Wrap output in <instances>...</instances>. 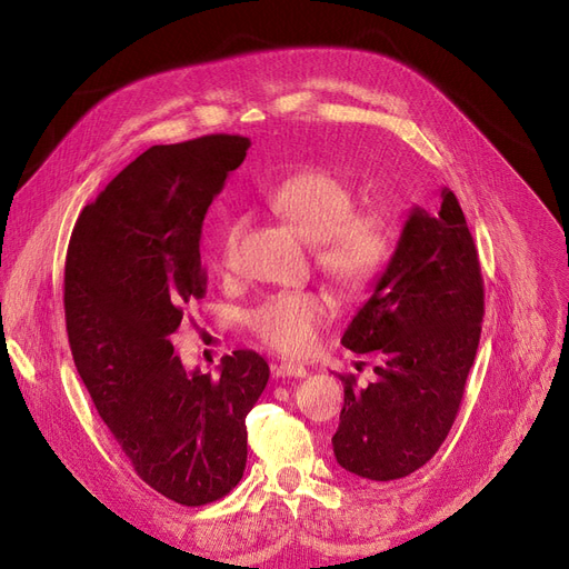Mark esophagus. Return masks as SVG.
I'll return each instance as SVG.
<instances>
[{"mask_svg":"<svg viewBox=\"0 0 569 569\" xmlns=\"http://www.w3.org/2000/svg\"><path fill=\"white\" fill-rule=\"evenodd\" d=\"M271 370L273 377H307V368L298 363H277Z\"/></svg>","mask_w":569,"mask_h":569,"instance_id":"34e87169","label":"esophagus"}]
</instances>
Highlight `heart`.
<instances>
[{"mask_svg":"<svg viewBox=\"0 0 569 569\" xmlns=\"http://www.w3.org/2000/svg\"><path fill=\"white\" fill-rule=\"evenodd\" d=\"M264 203L311 243L317 267L349 292L377 286L396 252L393 218L380 206L356 208L353 184L326 166H305L273 182ZM241 222H229L220 243V267L234 264ZM335 300L326 290H281L246 313V330L262 347L298 356L313 347L332 321Z\"/></svg>","mask_w":569,"mask_h":569,"instance_id":"1","label":"heart"}]
</instances>
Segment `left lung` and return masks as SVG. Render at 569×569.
<instances>
[{"instance_id":"left-lung-1","label":"left lung","mask_w":569,"mask_h":569,"mask_svg":"<svg viewBox=\"0 0 569 569\" xmlns=\"http://www.w3.org/2000/svg\"><path fill=\"white\" fill-rule=\"evenodd\" d=\"M482 313L478 248L446 187L438 213L412 208L389 269L342 338L356 353L380 356L368 387L340 375L345 406L332 450L342 469L396 480L438 452L465 398Z\"/></svg>"}]
</instances>
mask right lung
Masks as SVG:
<instances>
[{"mask_svg":"<svg viewBox=\"0 0 569 569\" xmlns=\"http://www.w3.org/2000/svg\"><path fill=\"white\" fill-rule=\"evenodd\" d=\"M250 140L154 144L81 210L66 258V323L91 401L147 486L182 507L222 499L246 469V415L269 380L237 349L187 372L171 335L206 296L201 227Z\"/></svg>","mask_w":569,"mask_h":569,"instance_id":"right-lung-1","label":"right lung"}]
</instances>
